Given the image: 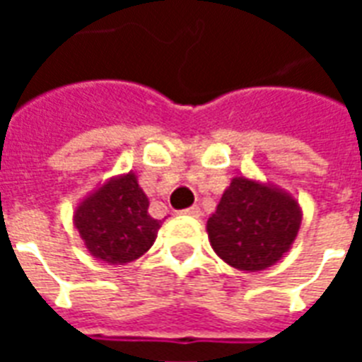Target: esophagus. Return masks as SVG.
<instances>
[{
  "label": "esophagus",
  "instance_id": "1",
  "mask_svg": "<svg viewBox=\"0 0 362 362\" xmlns=\"http://www.w3.org/2000/svg\"><path fill=\"white\" fill-rule=\"evenodd\" d=\"M184 215H188V217H199L202 215V209L197 207V205H192V207H188V209H184Z\"/></svg>",
  "mask_w": 362,
  "mask_h": 362
}]
</instances>
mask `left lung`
Wrapping results in <instances>:
<instances>
[{
	"instance_id": "obj_1",
	"label": "left lung",
	"mask_w": 362,
	"mask_h": 362,
	"mask_svg": "<svg viewBox=\"0 0 362 362\" xmlns=\"http://www.w3.org/2000/svg\"><path fill=\"white\" fill-rule=\"evenodd\" d=\"M300 223L303 209L293 194L240 174L207 221V236L225 264L246 273L264 272L287 254Z\"/></svg>"
}]
</instances>
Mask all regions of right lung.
Listing matches in <instances>:
<instances>
[{
  "instance_id": "obj_1",
  "label": "right lung",
  "mask_w": 362,
  "mask_h": 362,
  "mask_svg": "<svg viewBox=\"0 0 362 362\" xmlns=\"http://www.w3.org/2000/svg\"><path fill=\"white\" fill-rule=\"evenodd\" d=\"M149 197L137 174L112 176L75 205L74 227L90 256L124 266L149 250L163 221L149 215Z\"/></svg>"
}]
</instances>
